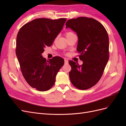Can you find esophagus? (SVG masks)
Here are the masks:
<instances>
[{
	"instance_id": "esophagus-1",
	"label": "esophagus",
	"mask_w": 126,
	"mask_h": 126,
	"mask_svg": "<svg viewBox=\"0 0 126 126\" xmlns=\"http://www.w3.org/2000/svg\"><path fill=\"white\" fill-rule=\"evenodd\" d=\"M64 64H68V61L67 59H64Z\"/></svg>"
}]
</instances>
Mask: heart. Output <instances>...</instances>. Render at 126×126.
Segmentation results:
<instances>
[{
  "mask_svg": "<svg viewBox=\"0 0 126 126\" xmlns=\"http://www.w3.org/2000/svg\"><path fill=\"white\" fill-rule=\"evenodd\" d=\"M65 35H66V38H68V37H70V36H71L72 35H75V33L73 32H66Z\"/></svg>",
  "mask_w": 126,
  "mask_h": 126,
  "instance_id": "b5f03b06",
  "label": "heart"
}]
</instances>
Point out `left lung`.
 Instances as JSON below:
<instances>
[{
	"instance_id": "left-lung-1",
	"label": "left lung",
	"mask_w": 126,
	"mask_h": 126,
	"mask_svg": "<svg viewBox=\"0 0 126 126\" xmlns=\"http://www.w3.org/2000/svg\"><path fill=\"white\" fill-rule=\"evenodd\" d=\"M66 28L77 34V50L83 63L69 60L70 81L80 90L90 88L99 81L109 60V37L105 28L91 18L78 17L68 20Z\"/></svg>"
}]
</instances>
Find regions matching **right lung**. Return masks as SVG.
<instances>
[{
  "label": "right lung",
  "instance_id": "1",
  "mask_svg": "<svg viewBox=\"0 0 126 126\" xmlns=\"http://www.w3.org/2000/svg\"><path fill=\"white\" fill-rule=\"evenodd\" d=\"M67 20L38 18L26 24L17 36L16 54L22 74L33 88L40 91L50 89L64 59L55 56L47 60L42 56L44 48L50 47Z\"/></svg>",
  "mask_w": 126,
  "mask_h": 126
}]
</instances>
